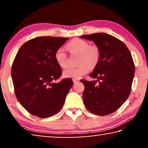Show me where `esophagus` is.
Masks as SVG:
<instances>
[{
  "label": "esophagus",
  "mask_w": 148,
  "mask_h": 148,
  "mask_svg": "<svg viewBox=\"0 0 148 148\" xmlns=\"http://www.w3.org/2000/svg\"><path fill=\"white\" fill-rule=\"evenodd\" d=\"M73 82L74 84H76V83H77V82H79V80L75 79H73Z\"/></svg>",
  "instance_id": "34e87169"
}]
</instances>
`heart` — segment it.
Masks as SVG:
<instances>
[{
  "label": "heart",
  "mask_w": 148,
  "mask_h": 148,
  "mask_svg": "<svg viewBox=\"0 0 148 148\" xmlns=\"http://www.w3.org/2000/svg\"><path fill=\"white\" fill-rule=\"evenodd\" d=\"M67 49L71 54H79L77 63L78 67H69L63 71L64 77L79 79L87 74L90 68H94L98 64L100 59V50L96 45H90L86 40L75 38L70 42L67 45ZM54 58L56 63L60 67L64 68L67 66V56L64 48H58L54 53Z\"/></svg>",
  "instance_id": "obj_1"
}]
</instances>
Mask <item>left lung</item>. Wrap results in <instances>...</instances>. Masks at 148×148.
<instances>
[{
  "label": "left lung",
  "mask_w": 148,
  "mask_h": 148,
  "mask_svg": "<svg viewBox=\"0 0 148 148\" xmlns=\"http://www.w3.org/2000/svg\"><path fill=\"white\" fill-rule=\"evenodd\" d=\"M100 48V59L90 75L96 81L82 79L83 100L93 114L104 116L118 110L131 91L135 64L128 48L122 41L105 33L84 35Z\"/></svg>",
  "instance_id": "8db88e82"
}]
</instances>
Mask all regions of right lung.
<instances>
[{
  "mask_svg": "<svg viewBox=\"0 0 148 148\" xmlns=\"http://www.w3.org/2000/svg\"><path fill=\"white\" fill-rule=\"evenodd\" d=\"M67 40L36 37L24 43L16 54L11 69L14 92L21 106L32 115L48 118L63 106L73 83L70 78L54 83L62 75L54 53Z\"/></svg>",
  "mask_w": 148,
  "mask_h": 148,
  "instance_id": "add662e5",
  "label": "right lung"
}]
</instances>
